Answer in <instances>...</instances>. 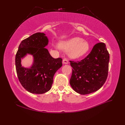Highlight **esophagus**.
Segmentation results:
<instances>
[{
	"instance_id": "1",
	"label": "esophagus",
	"mask_w": 125,
	"mask_h": 125,
	"mask_svg": "<svg viewBox=\"0 0 125 125\" xmlns=\"http://www.w3.org/2000/svg\"><path fill=\"white\" fill-rule=\"evenodd\" d=\"M62 63H63V64H68V63H69V62H68V59H64L63 60V62H62Z\"/></svg>"
}]
</instances>
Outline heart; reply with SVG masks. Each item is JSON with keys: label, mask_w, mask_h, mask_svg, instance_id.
Masks as SVG:
<instances>
[{"label": "heart", "mask_w": 125, "mask_h": 125, "mask_svg": "<svg viewBox=\"0 0 125 125\" xmlns=\"http://www.w3.org/2000/svg\"><path fill=\"white\" fill-rule=\"evenodd\" d=\"M58 46L62 50L68 51V55L70 58L73 59L80 58L84 56L90 49V45L88 42L78 37L60 41Z\"/></svg>", "instance_id": "obj_1"}]
</instances>
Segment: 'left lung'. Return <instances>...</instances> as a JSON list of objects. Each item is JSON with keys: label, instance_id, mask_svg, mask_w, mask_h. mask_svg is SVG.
I'll return each instance as SVG.
<instances>
[{"label": "left lung", "instance_id": "left-lung-1", "mask_svg": "<svg viewBox=\"0 0 125 125\" xmlns=\"http://www.w3.org/2000/svg\"><path fill=\"white\" fill-rule=\"evenodd\" d=\"M109 61V55L104 43L94 45L80 62L70 61L73 68L70 80L72 88L82 95L99 90L107 79Z\"/></svg>", "mask_w": 125, "mask_h": 125}]
</instances>
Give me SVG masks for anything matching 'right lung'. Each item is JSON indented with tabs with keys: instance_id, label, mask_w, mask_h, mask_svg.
Returning <instances> with one entry per match:
<instances>
[{
	"instance_id": "right-lung-1",
	"label": "right lung",
	"mask_w": 125,
	"mask_h": 125,
	"mask_svg": "<svg viewBox=\"0 0 125 125\" xmlns=\"http://www.w3.org/2000/svg\"><path fill=\"white\" fill-rule=\"evenodd\" d=\"M48 44L47 37L43 33H36L22 41L16 55L18 77L23 88L34 94H43L50 90L56 72L62 66V59L52 58L45 48ZM27 54L33 57L30 68L22 67L21 59Z\"/></svg>"
}]
</instances>
